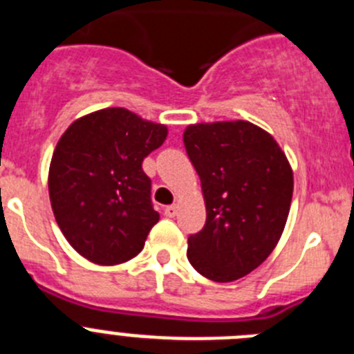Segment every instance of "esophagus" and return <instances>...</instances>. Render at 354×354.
Returning <instances> with one entry per match:
<instances>
[{"instance_id": "1", "label": "esophagus", "mask_w": 354, "mask_h": 354, "mask_svg": "<svg viewBox=\"0 0 354 354\" xmlns=\"http://www.w3.org/2000/svg\"><path fill=\"white\" fill-rule=\"evenodd\" d=\"M165 214H167L168 218H174V216L177 214V205H167V207H165Z\"/></svg>"}]
</instances>
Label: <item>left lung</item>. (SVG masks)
Listing matches in <instances>:
<instances>
[{"label": "left lung", "instance_id": "obj_1", "mask_svg": "<svg viewBox=\"0 0 354 354\" xmlns=\"http://www.w3.org/2000/svg\"><path fill=\"white\" fill-rule=\"evenodd\" d=\"M183 140L207 211L204 228L187 237V261L209 280L234 282L282 236L292 170L273 136L245 120L187 126Z\"/></svg>", "mask_w": 354, "mask_h": 354}]
</instances>
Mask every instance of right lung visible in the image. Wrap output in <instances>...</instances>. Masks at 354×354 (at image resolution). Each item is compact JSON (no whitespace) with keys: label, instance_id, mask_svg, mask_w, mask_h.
I'll return each instance as SVG.
<instances>
[{"label":"right lung","instance_id":"right-lung-1","mask_svg":"<svg viewBox=\"0 0 354 354\" xmlns=\"http://www.w3.org/2000/svg\"><path fill=\"white\" fill-rule=\"evenodd\" d=\"M168 129L124 108L77 118L55 149L49 198L71 246L102 266L142 252L159 220L142 162L162 145Z\"/></svg>","mask_w":354,"mask_h":354}]
</instances>
